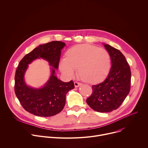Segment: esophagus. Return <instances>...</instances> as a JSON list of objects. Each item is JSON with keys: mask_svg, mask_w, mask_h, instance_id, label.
<instances>
[{"mask_svg": "<svg viewBox=\"0 0 148 148\" xmlns=\"http://www.w3.org/2000/svg\"><path fill=\"white\" fill-rule=\"evenodd\" d=\"M80 86H81V84L80 82H74V86L75 87H78Z\"/></svg>", "mask_w": 148, "mask_h": 148, "instance_id": "obj_1", "label": "esophagus"}]
</instances>
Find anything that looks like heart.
<instances>
[{
    "label": "heart",
    "mask_w": 148,
    "mask_h": 148,
    "mask_svg": "<svg viewBox=\"0 0 148 148\" xmlns=\"http://www.w3.org/2000/svg\"><path fill=\"white\" fill-rule=\"evenodd\" d=\"M66 56L67 57L61 59L59 67L68 78L73 77L78 67V72L84 81L97 83L107 77L111 69L108 51L93 45H76L67 51Z\"/></svg>",
    "instance_id": "1"
}]
</instances>
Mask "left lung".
I'll return each mask as SVG.
<instances>
[{
	"label": "left lung",
	"mask_w": 148,
	"mask_h": 148,
	"mask_svg": "<svg viewBox=\"0 0 148 148\" xmlns=\"http://www.w3.org/2000/svg\"><path fill=\"white\" fill-rule=\"evenodd\" d=\"M103 45L110 54L111 68L106 79L92 86L93 92L86 101L95 111L109 112L116 110L128 95L131 72L127 61L119 50Z\"/></svg>",
	"instance_id": "obj_1"
}]
</instances>
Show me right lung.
<instances>
[{
    "mask_svg": "<svg viewBox=\"0 0 148 148\" xmlns=\"http://www.w3.org/2000/svg\"><path fill=\"white\" fill-rule=\"evenodd\" d=\"M65 46L64 43L60 41L39 45L19 62L14 77L15 94L25 110L34 115L47 117L60 113L65 106L67 93L74 88L72 80L65 82L56 75L61 50ZM40 58L48 62L51 74L43 86L34 88L26 84L24 75L28 64Z\"/></svg>",
    "mask_w": 148,
    "mask_h": 148,
    "instance_id": "1",
    "label": "right lung"
}]
</instances>
